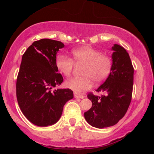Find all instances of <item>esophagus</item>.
<instances>
[{
	"mask_svg": "<svg viewBox=\"0 0 154 154\" xmlns=\"http://www.w3.org/2000/svg\"><path fill=\"white\" fill-rule=\"evenodd\" d=\"M74 97L75 98H80V99H83L85 97V96L81 95V94H77V93H74Z\"/></svg>",
	"mask_w": 154,
	"mask_h": 154,
	"instance_id": "34e87169",
	"label": "esophagus"
}]
</instances>
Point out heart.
<instances>
[{
  "mask_svg": "<svg viewBox=\"0 0 154 154\" xmlns=\"http://www.w3.org/2000/svg\"><path fill=\"white\" fill-rule=\"evenodd\" d=\"M73 60L77 64L85 65L83 71V78L73 77L65 82L69 89L78 93L85 92L92 88L93 82L101 83L110 74L113 61L110 57L102 54L100 50L86 46L73 50ZM59 72L64 76H69L73 69V61L64 55H59L55 61Z\"/></svg>",
  "mask_w": 154,
  "mask_h": 154,
  "instance_id": "b5f03b06",
  "label": "heart"
}]
</instances>
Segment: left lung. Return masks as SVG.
<instances>
[{"label":"left lung","mask_w":154,"mask_h":154,"mask_svg":"<svg viewBox=\"0 0 154 154\" xmlns=\"http://www.w3.org/2000/svg\"><path fill=\"white\" fill-rule=\"evenodd\" d=\"M111 50V71L106 81L96 90L103 94H88L92 106L84 113L86 121L97 128L116 125L125 116L131 102L134 69L129 54L118 44H114Z\"/></svg>","instance_id":"obj_1"}]
</instances>
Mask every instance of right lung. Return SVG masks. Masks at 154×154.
Masks as SVG:
<instances>
[{
    "label": "right lung",
    "mask_w": 154,
    "mask_h": 154,
    "mask_svg": "<svg viewBox=\"0 0 154 154\" xmlns=\"http://www.w3.org/2000/svg\"><path fill=\"white\" fill-rule=\"evenodd\" d=\"M62 42L44 38L33 42L23 54L16 84L17 99L21 111L31 123L40 127L56 123L64 104L73 98L70 89L52 88L61 85L55 61Z\"/></svg>",
    "instance_id": "1"
}]
</instances>
